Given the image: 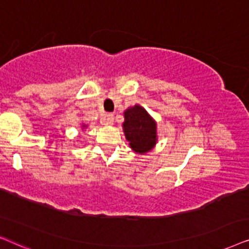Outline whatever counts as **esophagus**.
Listing matches in <instances>:
<instances>
[{
    "mask_svg": "<svg viewBox=\"0 0 249 249\" xmlns=\"http://www.w3.org/2000/svg\"><path fill=\"white\" fill-rule=\"evenodd\" d=\"M102 125H112L114 124V115L112 114H107L105 115L101 119Z\"/></svg>",
    "mask_w": 249,
    "mask_h": 249,
    "instance_id": "obj_1",
    "label": "esophagus"
}]
</instances>
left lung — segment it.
Masks as SVG:
<instances>
[{
    "instance_id": "1",
    "label": "left lung",
    "mask_w": 249,
    "mask_h": 249,
    "mask_svg": "<svg viewBox=\"0 0 249 249\" xmlns=\"http://www.w3.org/2000/svg\"><path fill=\"white\" fill-rule=\"evenodd\" d=\"M122 126L134 152L144 155L155 148L158 141L157 123L142 106L134 105L124 111Z\"/></svg>"
}]
</instances>
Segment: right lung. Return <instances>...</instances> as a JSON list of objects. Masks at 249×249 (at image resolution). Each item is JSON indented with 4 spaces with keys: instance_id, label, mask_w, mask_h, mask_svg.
<instances>
[{
    "instance_id": "1",
    "label": "right lung",
    "mask_w": 249,
    "mask_h": 249,
    "mask_svg": "<svg viewBox=\"0 0 249 249\" xmlns=\"http://www.w3.org/2000/svg\"><path fill=\"white\" fill-rule=\"evenodd\" d=\"M81 127H82V130H85V128L88 127V125H86V124H83V123H82V126H81Z\"/></svg>"
}]
</instances>
